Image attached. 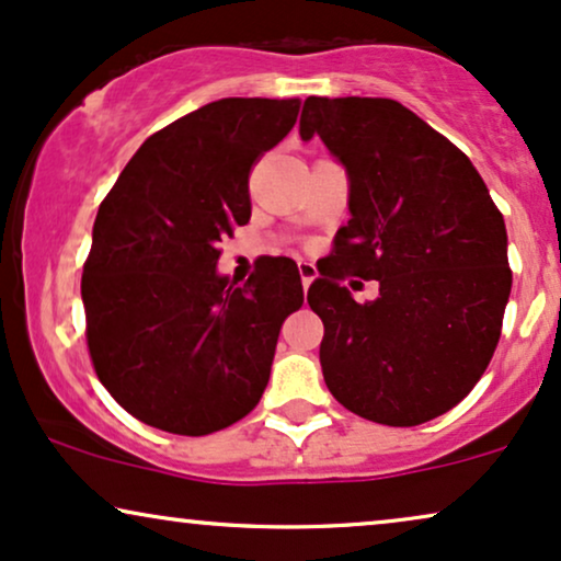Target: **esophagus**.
I'll return each mask as SVG.
<instances>
[{"instance_id":"esophagus-1","label":"esophagus","mask_w":561,"mask_h":561,"mask_svg":"<svg viewBox=\"0 0 561 561\" xmlns=\"http://www.w3.org/2000/svg\"><path fill=\"white\" fill-rule=\"evenodd\" d=\"M297 272H300V279H302V287H305V289L313 285L316 276H318L316 266L308 264V261H300V264H297Z\"/></svg>"}]
</instances>
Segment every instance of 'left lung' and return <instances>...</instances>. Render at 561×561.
I'll return each mask as SVG.
<instances>
[{
	"label": "left lung",
	"mask_w": 561,
	"mask_h": 561,
	"mask_svg": "<svg viewBox=\"0 0 561 561\" xmlns=\"http://www.w3.org/2000/svg\"><path fill=\"white\" fill-rule=\"evenodd\" d=\"M302 141L321 137L346 170L350 222L310 285L323 380L342 407L414 427L463 401L500 342L513 287L507 230L471 160L388 98H316ZM378 278L357 304L335 276Z\"/></svg>",
	"instance_id": "left-lung-1"
}]
</instances>
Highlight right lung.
Segmentation results:
<instances>
[{
    "label": "right lung",
    "mask_w": 561,
    "mask_h": 561,
    "mask_svg": "<svg viewBox=\"0 0 561 561\" xmlns=\"http://www.w3.org/2000/svg\"><path fill=\"white\" fill-rule=\"evenodd\" d=\"M297 113L300 98L202 105L152 134L98 209L82 272L90 357L150 427L209 435L261 401L300 272L266 259L238 285L217 272V245L251 219L248 173Z\"/></svg>",
    "instance_id": "obj_1"
}]
</instances>
